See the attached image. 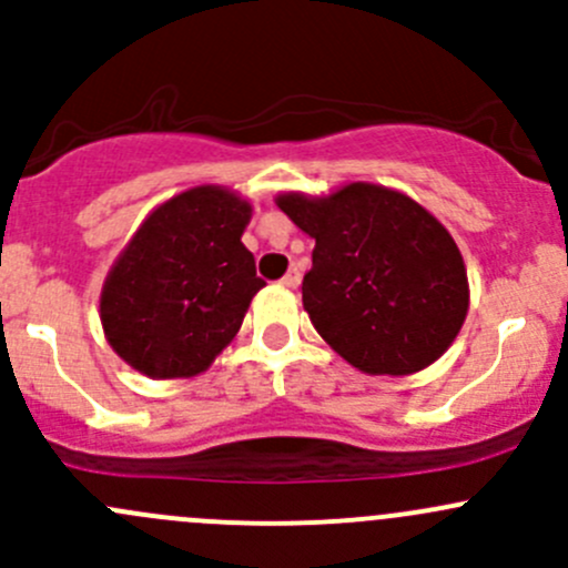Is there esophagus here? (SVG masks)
<instances>
[{"label":"esophagus","instance_id":"34e87169","mask_svg":"<svg viewBox=\"0 0 568 568\" xmlns=\"http://www.w3.org/2000/svg\"><path fill=\"white\" fill-rule=\"evenodd\" d=\"M280 283H283L285 288H300V283H302L300 268H288V272H285V277L280 280Z\"/></svg>","mask_w":568,"mask_h":568}]
</instances>
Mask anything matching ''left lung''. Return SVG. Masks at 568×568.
I'll return each mask as SVG.
<instances>
[{
	"instance_id": "obj_1",
	"label": "left lung",
	"mask_w": 568,
	"mask_h": 568,
	"mask_svg": "<svg viewBox=\"0 0 568 568\" xmlns=\"http://www.w3.org/2000/svg\"><path fill=\"white\" fill-rule=\"evenodd\" d=\"M277 209L316 239L302 305L348 365L409 376L437 363L469 307L448 227L398 189L354 181L324 197L283 192Z\"/></svg>"
}]
</instances>
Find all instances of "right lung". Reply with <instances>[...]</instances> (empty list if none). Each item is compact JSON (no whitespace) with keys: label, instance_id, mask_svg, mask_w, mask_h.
<instances>
[{"label":"right lung","instance_id":"obj_1","mask_svg":"<svg viewBox=\"0 0 568 568\" xmlns=\"http://www.w3.org/2000/svg\"><path fill=\"white\" fill-rule=\"evenodd\" d=\"M250 220V200L214 183L142 220L101 288V326L125 365L148 379H192L236 337L266 285L242 244Z\"/></svg>","mask_w":568,"mask_h":568}]
</instances>
